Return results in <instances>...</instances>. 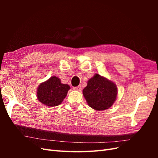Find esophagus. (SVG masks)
Wrapping results in <instances>:
<instances>
[{
    "label": "esophagus",
    "mask_w": 158,
    "mask_h": 158,
    "mask_svg": "<svg viewBox=\"0 0 158 158\" xmlns=\"http://www.w3.org/2000/svg\"><path fill=\"white\" fill-rule=\"evenodd\" d=\"M74 90H77V91H81L82 89V86L81 85H78V86H76V87H74L73 88Z\"/></svg>",
    "instance_id": "1"
}]
</instances>
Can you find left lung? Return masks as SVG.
Returning a JSON list of instances; mask_svg holds the SVG:
<instances>
[{"label": "left lung", "instance_id": "1", "mask_svg": "<svg viewBox=\"0 0 158 158\" xmlns=\"http://www.w3.org/2000/svg\"><path fill=\"white\" fill-rule=\"evenodd\" d=\"M83 95L90 107L103 111L114 103L117 88L112 81L96 74L88 80L87 86L83 89Z\"/></svg>", "mask_w": 158, "mask_h": 158}]
</instances>
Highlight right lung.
I'll return each mask as SVG.
<instances>
[{
    "label": "right lung",
    "instance_id": "1",
    "mask_svg": "<svg viewBox=\"0 0 158 158\" xmlns=\"http://www.w3.org/2000/svg\"><path fill=\"white\" fill-rule=\"evenodd\" d=\"M70 88L68 84H62L59 78L53 76L38 86L37 99L47 106H57L63 102Z\"/></svg>",
    "mask_w": 158,
    "mask_h": 158
}]
</instances>
